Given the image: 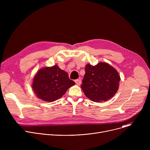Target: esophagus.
I'll return each mask as SVG.
<instances>
[{
	"instance_id": "34e87169",
	"label": "esophagus",
	"mask_w": 150,
	"mask_h": 150,
	"mask_svg": "<svg viewBox=\"0 0 150 150\" xmlns=\"http://www.w3.org/2000/svg\"><path fill=\"white\" fill-rule=\"evenodd\" d=\"M75 82L76 83V85H79L81 84V79H76V80H75Z\"/></svg>"
}]
</instances>
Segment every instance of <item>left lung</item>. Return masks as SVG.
<instances>
[{"label": "left lung", "instance_id": "obj_1", "mask_svg": "<svg viewBox=\"0 0 150 150\" xmlns=\"http://www.w3.org/2000/svg\"><path fill=\"white\" fill-rule=\"evenodd\" d=\"M81 86L85 95L95 102L108 101L119 89L120 75L109 64L100 62L95 66L87 64Z\"/></svg>", "mask_w": 150, "mask_h": 150}]
</instances>
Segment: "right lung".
<instances>
[{"label":"right lung","mask_w":150,"mask_h":150,"mask_svg":"<svg viewBox=\"0 0 150 150\" xmlns=\"http://www.w3.org/2000/svg\"><path fill=\"white\" fill-rule=\"evenodd\" d=\"M75 84L68 73L56 65L40 69L34 77L32 88L38 98L52 102L62 97Z\"/></svg>","instance_id":"add662e5"}]
</instances>
